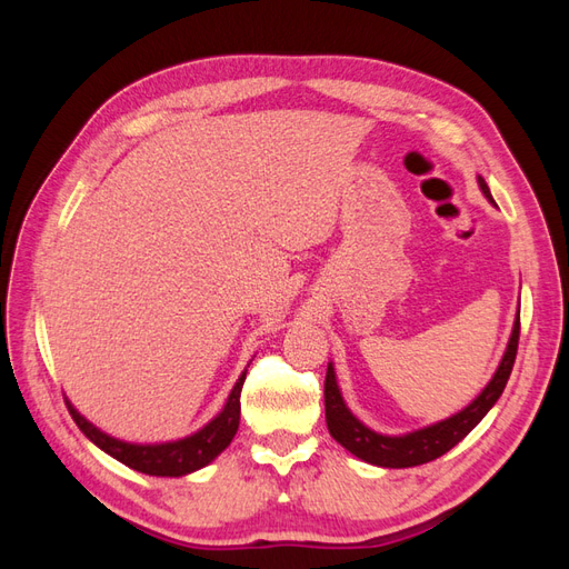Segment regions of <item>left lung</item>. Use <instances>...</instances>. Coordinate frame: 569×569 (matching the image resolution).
<instances>
[{"label":"left lung","instance_id":"obj_1","mask_svg":"<svg viewBox=\"0 0 569 569\" xmlns=\"http://www.w3.org/2000/svg\"><path fill=\"white\" fill-rule=\"evenodd\" d=\"M479 187L481 192H485V197L493 201L487 182L481 178H479ZM518 341H520V311L512 327L506 356L501 360V366H498L493 380L487 385V389L481 391L468 408L460 410L458 416L437 422L432 427L418 429V432H410L406 437H382L372 432V429H368L366 425H360L341 399L337 380H335V368L327 366V375H325L327 429H330V435L343 446V449L351 451L360 460L382 465V468H416V465L437 460L446 451H451L458 441L468 437L479 425V420L485 418L491 410V406L498 401V396L503 393L515 366V356H518Z\"/></svg>","mask_w":569,"mask_h":569}]
</instances>
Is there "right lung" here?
<instances>
[{
    "instance_id": "right-lung-1",
    "label": "right lung",
    "mask_w": 569,
    "mask_h": 569,
    "mask_svg": "<svg viewBox=\"0 0 569 569\" xmlns=\"http://www.w3.org/2000/svg\"><path fill=\"white\" fill-rule=\"evenodd\" d=\"M244 380H247V372H242V377H239V382L234 385L220 416L206 425L201 432L173 443H159V446H137V443L118 441L104 432H99V429L84 420L68 401L66 406L76 425L82 429V435L90 441H94L101 451H107L116 460L128 465V468L144 475H153V477H182L187 472L203 468V465H209L220 451H226L230 446L239 427V396H242Z\"/></svg>"
}]
</instances>
